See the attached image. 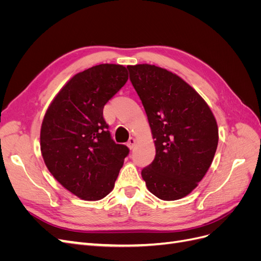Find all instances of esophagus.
I'll return each mask as SVG.
<instances>
[{"label":"esophagus","mask_w":261,"mask_h":261,"mask_svg":"<svg viewBox=\"0 0 261 261\" xmlns=\"http://www.w3.org/2000/svg\"><path fill=\"white\" fill-rule=\"evenodd\" d=\"M135 145H136V139L134 138V137H130V138L128 139V141H127V146H128V148L132 150L134 147H135Z\"/></svg>","instance_id":"obj_1"}]
</instances>
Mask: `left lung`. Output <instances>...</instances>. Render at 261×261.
<instances>
[{
  "label": "left lung",
  "mask_w": 261,
  "mask_h": 261,
  "mask_svg": "<svg viewBox=\"0 0 261 261\" xmlns=\"http://www.w3.org/2000/svg\"><path fill=\"white\" fill-rule=\"evenodd\" d=\"M127 68L155 139L154 160L141 176L158 198H183L212 163L219 140L216 118L204 100L177 75L149 64Z\"/></svg>",
  "instance_id": "obj_1"
}]
</instances>
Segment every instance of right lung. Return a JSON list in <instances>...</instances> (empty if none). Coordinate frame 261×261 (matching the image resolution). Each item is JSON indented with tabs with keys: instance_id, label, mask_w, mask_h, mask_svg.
Masks as SVG:
<instances>
[{
	"instance_id": "right-lung-1",
	"label": "right lung",
	"mask_w": 261,
	"mask_h": 261,
	"mask_svg": "<svg viewBox=\"0 0 261 261\" xmlns=\"http://www.w3.org/2000/svg\"><path fill=\"white\" fill-rule=\"evenodd\" d=\"M127 80L123 65L92 66L63 87L44 115V163L62 186L82 199L105 198L129 153L112 139L103 118L106 103Z\"/></svg>"
}]
</instances>
